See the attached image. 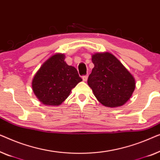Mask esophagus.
I'll use <instances>...</instances> for the list:
<instances>
[{
	"mask_svg": "<svg viewBox=\"0 0 160 160\" xmlns=\"http://www.w3.org/2000/svg\"><path fill=\"white\" fill-rule=\"evenodd\" d=\"M88 75H84L82 76V80L84 82H86V81L88 80Z\"/></svg>",
	"mask_w": 160,
	"mask_h": 160,
	"instance_id": "obj_1",
	"label": "esophagus"
}]
</instances>
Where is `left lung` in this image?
Returning a JSON list of instances; mask_svg holds the SVG:
<instances>
[{"label":"left lung","mask_w":160,"mask_h":160,"mask_svg":"<svg viewBox=\"0 0 160 160\" xmlns=\"http://www.w3.org/2000/svg\"><path fill=\"white\" fill-rule=\"evenodd\" d=\"M94 67L88 84L102 105L118 107L130 99L136 88L131 73L113 54L109 52L92 55Z\"/></svg>","instance_id":"1"}]
</instances>
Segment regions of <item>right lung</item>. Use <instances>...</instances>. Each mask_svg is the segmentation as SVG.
<instances>
[{"mask_svg": "<svg viewBox=\"0 0 160 160\" xmlns=\"http://www.w3.org/2000/svg\"><path fill=\"white\" fill-rule=\"evenodd\" d=\"M64 53H56L41 65L33 77L32 91L46 106H59L82 80L75 67L67 64Z\"/></svg>", "mask_w": 160, "mask_h": 160, "instance_id": "1", "label": "right lung"}]
</instances>
